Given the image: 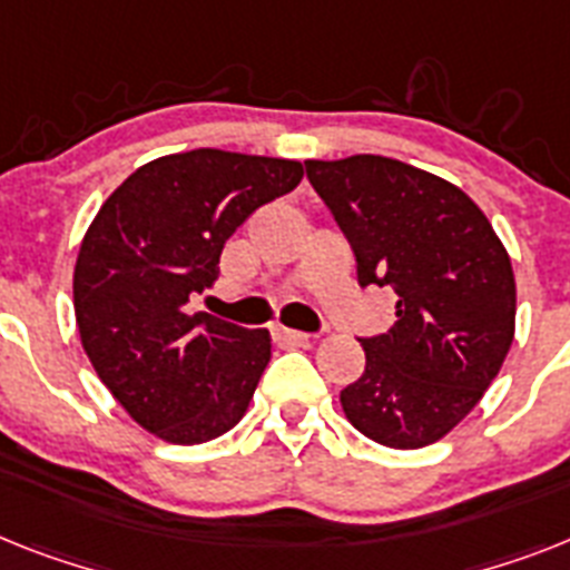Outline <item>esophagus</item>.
<instances>
[{"label":"esophagus","instance_id":"esophagus-1","mask_svg":"<svg viewBox=\"0 0 570 570\" xmlns=\"http://www.w3.org/2000/svg\"><path fill=\"white\" fill-rule=\"evenodd\" d=\"M275 338L281 344H293V347H298V344H313L315 342L309 333H298V330H286V327H277Z\"/></svg>","mask_w":570,"mask_h":570}]
</instances>
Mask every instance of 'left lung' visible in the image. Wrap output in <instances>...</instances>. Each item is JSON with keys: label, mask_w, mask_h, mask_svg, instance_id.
I'll use <instances>...</instances> for the list:
<instances>
[{"label": "left lung", "mask_w": 570, "mask_h": 570, "mask_svg": "<svg viewBox=\"0 0 570 570\" xmlns=\"http://www.w3.org/2000/svg\"><path fill=\"white\" fill-rule=\"evenodd\" d=\"M304 165L351 240L358 284L396 289L394 327L358 338L365 374L342 391L344 417L389 449L432 446L510 353V255L470 196L429 170L371 153Z\"/></svg>", "instance_id": "left-lung-1"}]
</instances>
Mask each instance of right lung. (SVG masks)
Returning a JSON list of instances; mask_svg holds the SVG:
<instances>
[{"mask_svg": "<svg viewBox=\"0 0 570 570\" xmlns=\"http://www.w3.org/2000/svg\"><path fill=\"white\" fill-rule=\"evenodd\" d=\"M304 165L199 147L141 165L107 196L75 261V318L95 374L145 432L194 446L240 423L272 358L269 330L185 309L223 246Z\"/></svg>", "mask_w": 570, "mask_h": 570, "instance_id": "obj_1", "label": "right lung"}]
</instances>
